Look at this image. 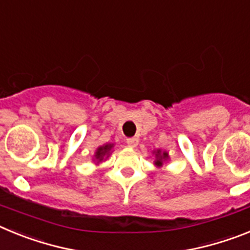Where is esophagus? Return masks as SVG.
<instances>
[{"mask_svg": "<svg viewBox=\"0 0 250 250\" xmlns=\"http://www.w3.org/2000/svg\"><path fill=\"white\" fill-rule=\"evenodd\" d=\"M126 144L129 147H136L139 144V139L136 138H129L126 140Z\"/></svg>", "mask_w": 250, "mask_h": 250, "instance_id": "obj_1", "label": "esophagus"}]
</instances>
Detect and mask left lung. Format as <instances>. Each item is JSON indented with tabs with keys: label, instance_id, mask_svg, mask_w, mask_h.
Returning a JSON list of instances; mask_svg holds the SVG:
<instances>
[{
	"label": "left lung",
	"instance_id": "left-lung-1",
	"mask_svg": "<svg viewBox=\"0 0 250 250\" xmlns=\"http://www.w3.org/2000/svg\"><path fill=\"white\" fill-rule=\"evenodd\" d=\"M154 154H155V165L156 167H163V164H164L165 161L169 159V154H167V151H161V150H156V151H154Z\"/></svg>",
	"mask_w": 250,
	"mask_h": 250
}]
</instances>
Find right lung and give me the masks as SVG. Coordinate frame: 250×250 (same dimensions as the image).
<instances>
[{"instance_id":"add662e5","label":"right lung","mask_w":250,"mask_h":250,"mask_svg":"<svg viewBox=\"0 0 250 250\" xmlns=\"http://www.w3.org/2000/svg\"><path fill=\"white\" fill-rule=\"evenodd\" d=\"M112 146H114L112 144H106L103 145V146H99L96 152H95V160H96V163H101L105 156L107 158L110 155V151H111Z\"/></svg>"}]
</instances>
